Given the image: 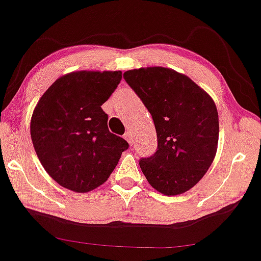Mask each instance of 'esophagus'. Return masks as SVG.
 Listing matches in <instances>:
<instances>
[{
    "label": "esophagus",
    "instance_id": "obj_1",
    "mask_svg": "<svg viewBox=\"0 0 261 261\" xmlns=\"http://www.w3.org/2000/svg\"><path fill=\"white\" fill-rule=\"evenodd\" d=\"M124 139L127 141V142H128V144H130V146H133V144H134V137H133V135H131L130 131H127V133H125V135H124Z\"/></svg>",
    "mask_w": 261,
    "mask_h": 261
}]
</instances>
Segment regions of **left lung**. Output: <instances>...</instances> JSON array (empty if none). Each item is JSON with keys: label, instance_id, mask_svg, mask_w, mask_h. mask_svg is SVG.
I'll list each match as a JSON object with an SVG mask.
<instances>
[{"label": "left lung", "instance_id": "1", "mask_svg": "<svg viewBox=\"0 0 261 261\" xmlns=\"http://www.w3.org/2000/svg\"><path fill=\"white\" fill-rule=\"evenodd\" d=\"M124 79L152 115L158 149L140 161L154 190L165 196L197 185L214 161L219 141L218 109L208 93L169 68L127 70Z\"/></svg>", "mask_w": 261, "mask_h": 261}]
</instances>
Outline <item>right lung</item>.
Returning a JSON list of instances; mask_svg holds the SVG:
<instances>
[{
    "mask_svg": "<svg viewBox=\"0 0 261 261\" xmlns=\"http://www.w3.org/2000/svg\"><path fill=\"white\" fill-rule=\"evenodd\" d=\"M122 73L81 70L63 75L34 109L30 134L47 174L61 186L86 193L108 180L128 143L108 130L102 106Z\"/></svg>",
    "mask_w": 261,
    "mask_h": 261,
    "instance_id": "obj_1",
    "label": "right lung"
}]
</instances>
